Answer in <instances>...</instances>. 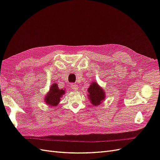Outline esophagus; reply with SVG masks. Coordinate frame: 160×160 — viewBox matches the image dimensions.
Listing matches in <instances>:
<instances>
[{
    "label": "esophagus",
    "mask_w": 160,
    "mask_h": 160,
    "mask_svg": "<svg viewBox=\"0 0 160 160\" xmlns=\"http://www.w3.org/2000/svg\"><path fill=\"white\" fill-rule=\"evenodd\" d=\"M71 88L72 89H73L74 91H77V89H78V86H77V84H74V83H72L71 85Z\"/></svg>",
    "instance_id": "obj_1"
}]
</instances>
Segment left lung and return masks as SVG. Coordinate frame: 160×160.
<instances>
[{
    "label": "left lung",
    "mask_w": 160,
    "mask_h": 160,
    "mask_svg": "<svg viewBox=\"0 0 160 160\" xmlns=\"http://www.w3.org/2000/svg\"><path fill=\"white\" fill-rule=\"evenodd\" d=\"M88 88V98L92 105L99 106L105 98V93L97 82H92Z\"/></svg>",
    "instance_id": "8db88e82"
}]
</instances>
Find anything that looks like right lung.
<instances>
[{"label": "right lung", "instance_id": "right-lung-1", "mask_svg": "<svg viewBox=\"0 0 160 160\" xmlns=\"http://www.w3.org/2000/svg\"><path fill=\"white\" fill-rule=\"evenodd\" d=\"M65 91L62 89H60L58 88L57 83L52 84L49 93H47V95L45 98V103L49 106H57L59 104L61 98L65 94Z\"/></svg>", "mask_w": 160, "mask_h": 160}]
</instances>
